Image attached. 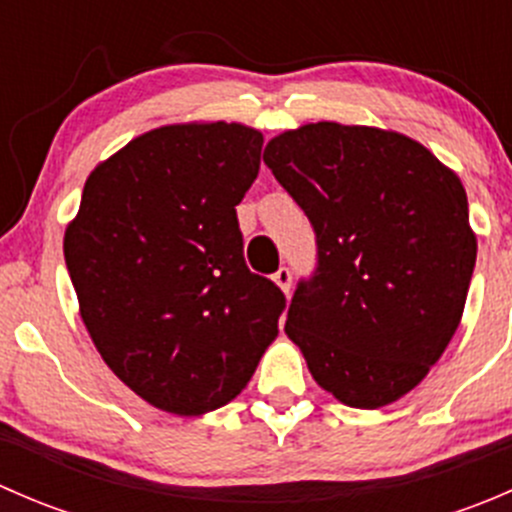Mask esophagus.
<instances>
[{
  "mask_svg": "<svg viewBox=\"0 0 512 512\" xmlns=\"http://www.w3.org/2000/svg\"><path fill=\"white\" fill-rule=\"evenodd\" d=\"M272 280L277 282V287H280L282 292L289 294V289H292V270H289V267H280V270L272 275Z\"/></svg>",
  "mask_w": 512,
  "mask_h": 512,
  "instance_id": "34e87169",
  "label": "esophagus"
}]
</instances>
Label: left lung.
Instances as JSON below:
<instances>
[{
	"instance_id": "8db88e82",
	"label": "left lung",
	"mask_w": 512,
	"mask_h": 512,
	"mask_svg": "<svg viewBox=\"0 0 512 512\" xmlns=\"http://www.w3.org/2000/svg\"><path fill=\"white\" fill-rule=\"evenodd\" d=\"M262 158L317 235L287 337L342 404H394L461 324L478 252L461 180L401 133L329 121L272 138Z\"/></svg>"
}]
</instances>
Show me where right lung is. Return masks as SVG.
I'll list each match as a JSON object with an SVG mask.
<instances>
[{
    "mask_svg": "<svg viewBox=\"0 0 512 512\" xmlns=\"http://www.w3.org/2000/svg\"><path fill=\"white\" fill-rule=\"evenodd\" d=\"M262 133L178 123L133 138L89 175L66 227V270L108 369L160 411L235 399L277 337L287 299L247 270L235 205Z\"/></svg>",
    "mask_w": 512,
    "mask_h": 512,
    "instance_id": "obj_1",
    "label": "right lung"
}]
</instances>
